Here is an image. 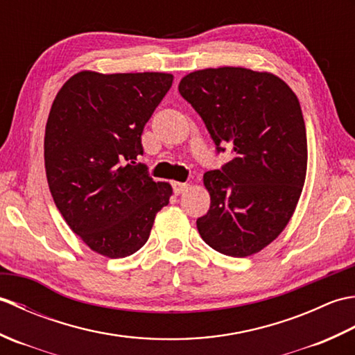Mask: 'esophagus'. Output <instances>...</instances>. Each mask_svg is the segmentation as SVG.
<instances>
[{
	"instance_id": "34e87169",
	"label": "esophagus",
	"mask_w": 355,
	"mask_h": 355,
	"mask_svg": "<svg viewBox=\"0 0 355 355\" xmlns=\"http://www.w3.org/2000/svg\"><path fill=\"white\" fill-rule=\"evenodd\" d=\"M172 187H173V192H175V195H182L187 189H189V184H187V183H180V182H173Z\"/></svg>"
}]
</instances>
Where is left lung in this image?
<instances>
[{
    "label": "left lung",
    "instance_id": "left-lung-1",
    "mask_svg": "<svg viewBox=\"0 0 355 355\" xmlns=\"http://www.w3.org/2000/svg\"><path fill=\"white\" fill-rule=\"evenodd\" d=\"M178 92L232 160L202 177L209 212L205 243L233 258L261 252L291 220L306 175V131L297 96L276 74L243 67L192 71Z\"/></svg>",
    "mask_w": 355,
    "mask_h": 355
}]
</instances>
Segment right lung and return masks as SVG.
Instances as JSON below:
<instances>
[{"label":"right lung","instance_id":"obj_1","mask_svg":"<svg viewBox=\"0 0 355 355\" xmlns=\"http://www.w3.org/2000/svg\"><path fill=\"white\" fill-rule=\"evenodd\" d=\"M169 73L79 71L53 101L44 162L55 205L93 252L111 259L146 244L169 183L154 182L145 164L141 132L169 92Z\"/></svg>","mask_w":355,"mask_h":355}]
</instances>
